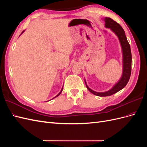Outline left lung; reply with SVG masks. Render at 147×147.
Listing matches in <instances>:
<instances>
[{
  "label": "left lung",
  "instance_id": "left-lung-1",
  "mask_svg": "<svg viewBox=\"0 0 147 147\" xmlns=\"http://www.w3.org/2000/svg\"><path fill=\"white\" fill-rule=\"evenodd\" d=\"M104 20L105 21V27L106 28L110 29L118 38L122 50L123 72L121 77L119 78L118 82L115 83L109 90L105 92H96L93 91L88 87L85 79H84V82H85L88 90L92 93L93 94L100 97H105L114 94L115 93L121 90L122 89L126 86L131 76L132 63L131 47L127 42L124 30L118 23L113 21L112 19L110 18L105 17Z\"/></svg>",
  "mask_w": 147,
  "mask_h": 147
}]
</instances>
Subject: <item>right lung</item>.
<instances>
[{
	"mask_svg": "<svg viewBox=\"0 0 147 147\" xmlns=\"http://www.w3.org/2000/svg\"><path fill=\"white\" fill-rule=\"evenodd\" d=\"M24 31H23V32H22V33L21 34H21H23L24 33ZM63 88H62V89H61V91H60V92H59L58 93V94H57V96H56L55 97H53V98L52 99H55V98H56V97H57V96H59V94H61V92H62V91H63ZM48 101H49V100H48Z\"/></svg>",
	"mask_w": 147,
	"mask_h": 147,
	"instance_id": "right-lung-1",
	"label": "right lung"
}]
</instances>
